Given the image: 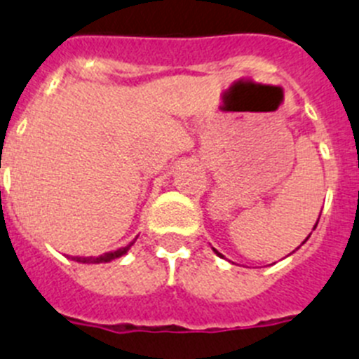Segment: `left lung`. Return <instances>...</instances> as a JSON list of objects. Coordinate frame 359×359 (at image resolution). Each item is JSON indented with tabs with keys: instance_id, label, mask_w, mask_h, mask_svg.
Returning a JSON list of instances; mask_svg holds the SVG:
<instances>
[{
	"instance_id": "left-lung-1",
	"label": "left lung",
	"mask_w": 359,
	"mask_h": 359,
	"mask_svg": "<svg viewBox=\"0 0 359 359\" xmlns=\"http://www.w3.org/2000/svg\"><path fill=\"white\" fill-rule=\"evenodd\" d=\"M316 224H318V221H316ZM315 228H316V226H315ZM309 237H311V233H309ZM309 237H307V239H309ZM307 239H306V241H307ZM306 241H304V243H306ZM304 243H302V244H304ZM214 252H215V253H217V255H219V257H223V255H221V253H219V252H217V250H214Z\"/></svg>"
}]
</instances>
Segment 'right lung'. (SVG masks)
I'll list each match as a JSON object with an SVG mask.
<instances>
[{"label": "right lung", "mask_w": 359, "mask_h": 359, "mask_svg": "<svg viewBox=\"0 0 359 359\" xmlns=\"http://www.w3.org/2000/svg\"><path fill=\"white\" fill-rule=\"evenodd\" d=\"M131 246H133V243L128 244V246H123V248L116 250V252L104 253V255H100V257H77V259H73V261H77V262H91V264H100V262L115 261V259H118V257L126 255V253H128V250L131 248Z\"/></svg>", "instance_id": "1"}]
</instances>
